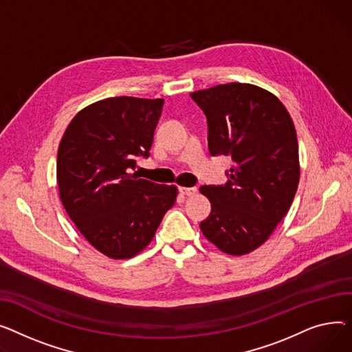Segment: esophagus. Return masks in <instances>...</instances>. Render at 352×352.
I'll return each mask as SVG.
<instances>
[{"label":"esophagus","instance_id":"1","mask_svg":"<svg viewBox=\"0 0 352 352\" xmlns=\"http://www.w3.org/2000/svg\"><path fill=\"white\" fill-rule=\"evenodd\" d=\"M179 192L184 196H195L197 193V189L196 188H180Z\"/></svg>","mask_w":352,"mask_h":352}]
</instances>
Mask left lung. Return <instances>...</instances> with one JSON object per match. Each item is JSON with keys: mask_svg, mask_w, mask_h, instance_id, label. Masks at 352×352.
I'll return each mask as SVG.
<instances>
[{"mask_svg": "<svg viewBox=\"0 0 352 352\" xmlns=\"http://www.w3.org/2000/svg\"><path fill=\"white\" fill-rule=\"evenodd\" d=\"M190 96L208 119L210 155L233 160L224 184L200 188L212 203L200 229L221 252L247 254L270 237L294 200V123L277 96L256 85L232 82Z\"/></svg>", "mask_w": 352, "mask_h": 352, "instance_id": "1", "label": "left lung"}]
</instances>
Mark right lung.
Here are the masks:
<instances>
[{
	"label": "right lung",
	"mask_w": 352,
	"mask_h": 352,
	"mask_svg": "<svg viewBox=\"0 0 352 352\" xmlns=\"http://www.w3.org/2000/svg\"><path fill=\"white\" fill-rule=\"evenodd\" d=\"M163 99L108 98L82 109L58 149L59 197L71 220L111 258H131L146 247L175 204L176 186L132 173L149 157Z\"/></svg>",
	"instance_id": "add662e5"
}]
</instances>
